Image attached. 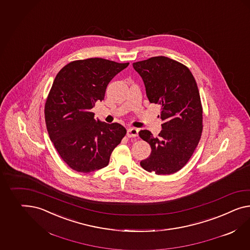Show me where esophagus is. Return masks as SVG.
I'll return each mask as SVG.
<instances>
[{"instance_id": "34e87169", "label": "esophagus", "mask_w": 250, "mask_h": 250, "mask_svg": "<svg viewBox=\"0 0 250 250\" xmlns=\"http://www.w3.org/2000/svg\"><path fill=\"white\" fill-rule=\"evenodd\" d=\"M138 135H139L138 128H128V130H127V136H128V138H135V137H138Z\"/></svg>"}]
</instances>
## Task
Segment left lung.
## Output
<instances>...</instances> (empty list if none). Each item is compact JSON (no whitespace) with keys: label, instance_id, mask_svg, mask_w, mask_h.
I'll return each instance as SVG.
<instances>
[{"label":"left lung","instance_id":"8db88e82","mask_svg":"<svg viewBox=\"0 0 250 250\" xmlns=\"http://www.w3.org/2000/svg\"><path fill=\"white\" fill-rule=\"evenodd\" d=\"M133 68L143 80L149 103L160 104L163 122L157 137L147 129L139 132L151 147L141 166L157 175L177 172L191 158L202 133L203 111L197 83L187 66L164 56L137 62Z\"/></svg>","mask_w":250,"mask_h":250}]
</instances>
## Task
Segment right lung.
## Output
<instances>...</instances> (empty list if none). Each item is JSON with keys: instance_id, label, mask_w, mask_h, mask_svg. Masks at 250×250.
<instances>
[{"instance_id": "1", "label": "right lung", "mask_w": 250, "mask_h": 250, "mask_svg": "<svg viewBox=\"0 0 250 250\" xmlns=\"http://www.w3.org/2000/svg\"><path fill=\"white\" fill-rule=\"evenodd\" d=\"M102 58L71 62L58 72L45 103V123L61 158L78 172L108 166L111 152L126 135L119 123L94 119L109 82L128 67Z\"/></svg>"}]
</instances>
